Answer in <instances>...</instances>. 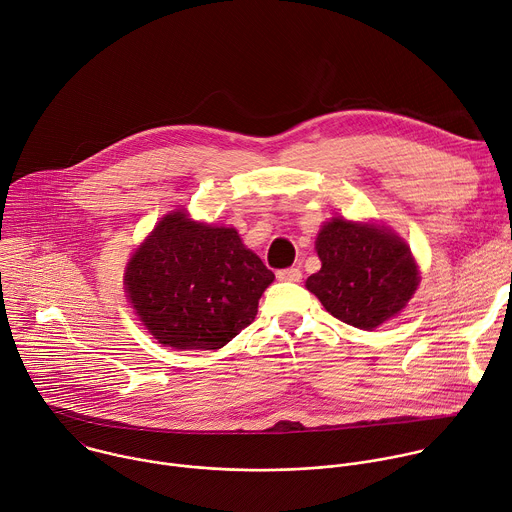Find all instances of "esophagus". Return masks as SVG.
I'll return each instance as SVG.
<instances>
[{"label":"esophagus","mask_w":512,"mask_h":512,"mask_svg":"<svg viewBox=\"0 0 512 512\" xmlns=\"http://www.w3.org/2000/svg\"><path fill=\"white\" fill-rule=\"evenodd\" d=\"M276 278L278 280H282V282H300V278H302V272H300V268H284V270H278L276 272Z\"/></svg>","instance_id":"obj_1"}]
</instances>
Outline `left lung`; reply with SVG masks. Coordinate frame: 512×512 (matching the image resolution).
Wrapping results in <instances>:
<instances>
[{
  "label": "left lung",
  "mask_w": 512,
  "mask_h": 512,
  "mask_svg": "<svg viewBox=\"0 0 512 512\" xmlns=\"http://www.w3.org/2000/svg\"><path fill=\"white\" fill-rule=\"evenodd\" d=\"M321 270L306 278L335 319L363 331L399 315L420 284L418 264L395 232L333 218L317 236Z\"/></svg>",
  "instance_id": "1"
}]
</instances>
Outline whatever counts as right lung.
Returning a JSON list of instances; mask_svg holds the SVG:
<instances>
[{
    "label": "right lung",
    "instance_id": "add662e5",
    "mask_svg": "<svg viewBox=\"0 0 512 512\" xmlns=\"http://www.w3.org/2000/svg\"><path fill=\"white\" fill-rule=\"evenodd\" d=\"M274 274L234 228L161 218L127 264L125 290L147 331L173 349H222L258 313Z\"/></svg>",
    "mask_w": 512,
    "mask_h": 512
}]
</instances>
